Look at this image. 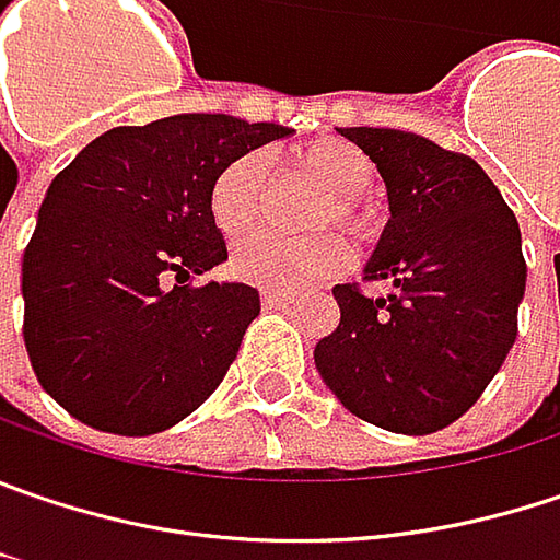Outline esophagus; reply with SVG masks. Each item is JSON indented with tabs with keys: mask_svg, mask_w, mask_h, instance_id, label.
I'll list each match as a JSON object with an SVG mask.
<instances>
[{
	"mask_svg": "<svg viewBox=\"0 0 560 560\" xmlns=\"http://www.w3.org/2000/svg\"><path fill=\"white\" fill-rule=\"evenodd\" d=\"M262 304H266V307H288V304H294V294H284V291L266 288V291H262Z\"/></svg>",
	"mask_w": 560,
	"mask_h": 560,
	"instance_id": "1",
	"label": "esophagus"
}]
</instances>
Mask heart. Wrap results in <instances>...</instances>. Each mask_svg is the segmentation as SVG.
Listing matches in <instances>:
<instances>
[{"mask_svg":"<svg viewBox=\"0 0 560 560\" xmlns=\"http://www.w3.org/2000/svg\"><path fill=\"white\" fill-rule=\"evenodd\" d=\"M294 164L316 186L329 192V199L316 212V228L339 224L354 241H371L377 234V209L361 199V192L371 189L377 177V167L368 151H361L346 139H319L298 151ZM259 202H262V158L249 151L228 161L218 171L209 189V209L221 234H241L256 221ZM346 262V244L332 234L311 241H288L279 234L256 231L247 234L231 253V269L241 279L272 291H301L319 284L339 276Z\"/></svg>","mask_w":560,"mask_h":560,"instance_id":"1","label":"heart"}]
</instances>
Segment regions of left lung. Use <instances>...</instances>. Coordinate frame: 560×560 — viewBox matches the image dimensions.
<instances>
[{
  "instance_id": "1",
  "label": "left lung",
  "mask_w": 560,
  "mask_h": 560,
  "mask_svg": "<svg viewBox=\"0 0 560 560\" xmlns=\"http://www.w3.org/2000/svg\"><path fill=\"white\" fill-rule=\"evenodd\" d=\"M386 183L389 224L364 266L386 298L336 284L339 326L313 348L351 415L396 434H434L472 409L516 339L526 291L520 224L469 154L402 129L351 126Z\"/></svg>"
}]
</instances>
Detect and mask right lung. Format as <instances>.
<instances>
[{"label": "right lung", "mask_w": 560, "mask_h": 560, "mask_svg": "<svg viewBox=\"0 0 560 560\" xmlns=\"http://www.w3.org/2000/svg\"><path fill=\"white\" fill-rule=\"evenodd\" d=\"M279 122L177 114L116 126L52 177L21 259L24 346L40 386L88 428H174L224 380L259 291L189 284L228 259L218 171L291 136Z\"/></svg>", "instance_id": "1"}]
</instances>
